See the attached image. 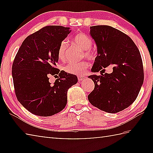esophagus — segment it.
I'll return each instance as SVG.
<instances>
[{
	"label": "esophagus",
	"mask_w": 153,
	"mask_h": 153,
	"mask_svg": "<svg viewBox=\"0 0 153 153\" xmlns=\"http://www.w3.org/2000/svg\"><path fill=\"white\" fill-rule=\"evenodd\" d=\"M77 77H78L79 81H82V80L86 79V77L85 76H78Z\"/></svg>",
	"instance_id": "esophagus-1"
}]
</instances>
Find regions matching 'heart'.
<instances>
[{"instance_id": "1", "label": "heart", "mask_w": 153, "mask_h": 153, "mask_svg": "<svg viewBox=\"0 0 153 153\" xmlns=\"http://www.w3.org/2000/svg\"><path fill=\"white\" fill-rule=\"evenodd\" d=\"M75 42L84 51H86L85 55L90 59L92 58V54L88 50L92 46V40L88 36L84 33L77 34L75 37ZM67 46V42L66 40H63L59 45L57 55L60 60L63 61L65 59V52ZM88 66V63L86 61L82 62H71L64 67V70L67 73L71 74L80 75L84 73L86 69Z\"/></svg>"}]
</instances>
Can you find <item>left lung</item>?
I'll return each mask as SVG.
<instances>
[{"label":"left lung","instance_id":"8db88e82","mask_svg":"<svg viewBox=\"0 0 153 153\" xmlns=\"http://www.w3.org/2000/svg\"><path fill=\"white\" fill-rule=\"evenodd\" d=\"M90 30L97 47L92 72L97 73L110 65L113 67L111 74L88 76L95 86L88 98L93 106L100 110L118 113L135 101L143 84L140 53L133 40L115 28L95 25Z\"/></svg>","mask_w":153,"mask_h":153}]
</instances>
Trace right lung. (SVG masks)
<instances>
[{
    "label": "right lung",
    "mask_w": 153,
    "mask_h": 153,
    "mask_svg": "<svg viewBox=\"0 0 153 153\" xmlns=\"http://www.w3.org/2000/svg\"><path fill=\"white\" fill-rule=\"evenodd\" d=\"M71 32L70 27L46 26L27 36L15 56L12 66L15 94L23 107L36 115L48 117L61 111L69 88L77 84L76 75L55 67L59 45ZM51 75L58 76L53 85L49 82Z\"/></svg>",
    "instance_id": "obj_1"
}]
</instances>
